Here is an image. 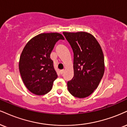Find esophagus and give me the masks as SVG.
Wrapping results in <instances>:
<instances>
[{"mask_svg":"<svg viewBox=\"0 0 127 127\" xmlns=\"http://www.w3.org/2000/svg\"><path fill=\"white\" fill-rule=\"evenodd\" d=\"M64 72V70H60V73L61 74H63Z\"/></svg>","mask_w":127,"mask_h":127,"instance_id":"34e87169","label":"esophagus"}]
</instances>
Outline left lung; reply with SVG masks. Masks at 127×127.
<instances>
[{
    "mask_svg": "<svg viewBox=\"0 0 127 127\" xmlns=\"http://www.w3.org/2000/svg\"><path fill=\"white\" fill-rule=\"evenodd\" d=\"M74 53V76L67 82L73 96H89L98 86L105 71L104 56L100 44L86 32H63Z\"/></svg>",
    "mask_w": 127,
    "mask_h": 127,
    "instance_id": "left-lung-1",
    "label": "left lung"
}]
</instances>
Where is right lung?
Segmentation results:
<instances>
[{"label":"right lung","mask_w":127,"mask_h":127,"mask_svg":"<svg viewBox=\"0 0 127 127\" xmlns=\"http://www.w3.org/2000/svg\"><path fill=\"white\" fill-rule=\"evenodd\" d=\"M59 39H64L61 33H42L31 39L23 49L19 62V72L25 86L33 94L48 93L57 79L50 54Z\"/></svg>","instance_id":"obj_1"}]
</instances>
